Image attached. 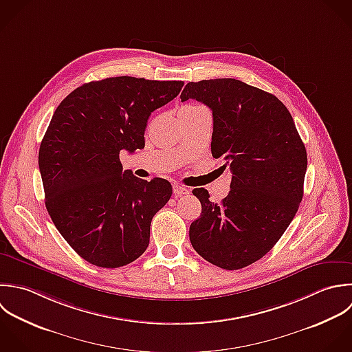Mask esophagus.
Instances as JSON below:
<instances>
[{
  "label": "esophagus",
  "mask_w": 352,
  "mask_h": 352,
  "mask_svg": "<svg viewBox=\"0 0 352 352\" xmlns=\"http://www.w3.org/2000/svg\"><path fill=\"white\" fill-rule=\"evenodd\" d=\"M173 192H174V195L181 196V195H188V193H189V189L185 188V186H181V185L175 184V185H173Z\"/></svg>",
  "instance_id": "34e87169"
}]
</instances>
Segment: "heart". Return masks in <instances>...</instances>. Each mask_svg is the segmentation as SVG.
Here are the masks:
<instances>
[{"label":"heart","instance_id":"heart-1","mask_svg":"<svg viewBox=\"0 0 352 352\" xmlns=\"http://www.w3.org/2000/svg\"><path fill=\"white\" fill-rule=\"evenodd\" d=\"M182 108H195V105H185V107H182Z\"/></svg>","mask_w":352,"mask_h":352}]
</instances>
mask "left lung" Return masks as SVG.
<instances>
[{
    "label": "left lung",
    "instance_id": "left-lung-1",
    "mask_svg": "<svg viewBox=\"0 0 352 352\" xmlns=\"http://www.w3.org/2000/svg\"><path fill=\"white\" fill-rule=\"evenodd\" d=\"M189 98L212 111L211 153L232 171L221 203L193 189L201 215L189 239L207 262L239 270L263 258L298 212L307 170L306 146L288 108L273 94L233 78L189 82Z\"/></svg>",
    "mask_w": 352,
    "mask_h": 352
}]
</instances>
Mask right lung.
I'll return each instance as SVG.
<instances>
[{
  "instance_id": "1",
  "label": "right lung",
  "mask_w": 352,
  "mask_h": 352,
  "mask_svg": "<svg viewBox=\"0 0 352 352\" xmlns=\"http://www.w3.org/2000/svg\"><path fill=\"white\" fill-rule=\"evenodd\" d=\"M182 80L115 76L85 83L56 108L38 164L46 210L69 247L98 267L134 262L151 221L170 200L167 179L123 171L119 153L145 146L151 113L174 100Z\"/></svg>"
}]
</instances>
